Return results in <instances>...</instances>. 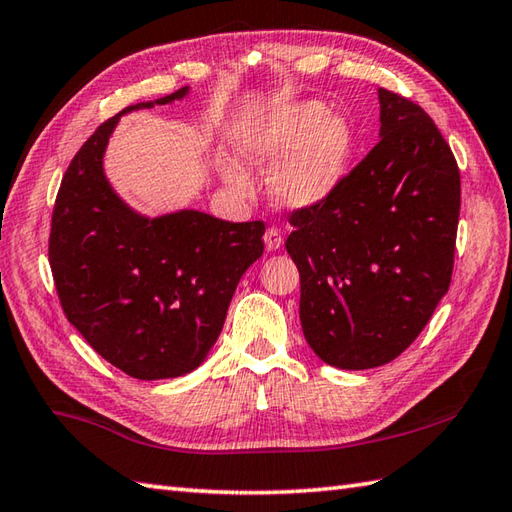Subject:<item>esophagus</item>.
<instances>
[{"instance_id":"esophagus-1","label":"esophagus","mask_w":512,"mask_h":512,"mask_svg":"<svg viewBox=\"0 0 512 512\" xmlns=\"http://www.w3.org/2000/svg\"><path fill=\"white\" fill-rule=\"evenodd\" d=\"M264 242L268 250H279L281 244H284V231L279 226H268V231L264 235Z\"/></svg>"}]
</instances>
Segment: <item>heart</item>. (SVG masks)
<instances>
[{
  "label": "heart",
  "instance_id": "b5f03b06",
  "mask_svg": "<svg viewBox=\"0 0 512 512\" xmlns=\"http://www.w3.org/2000/svg\"><path fill=\"white\" fill-rule=\"evenodd\" d=\"M352 149L350 127L317 101L292 103L257 123L244 143V156L257 167H273L281 200L306 206L323 200L339 184ZM237 189L248 191L242 171H228Z\"/></svg>",
  "mask_w": 512,
  "mask_h": 512
}]
</instances>
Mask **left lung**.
I'll use <instances>...</instances> for the list:
<instances>
[{
  "mask_svg": "<svg viewBox=\"0 0 512 512\" xmlns=\"http://www.w3.org/2000/svg\"><path fill=\"white\" fill-rule=\"evenodd\" d=\"M380 140L323 200L292 209L286 250L321 361L369 369L418 339L453 275L460 169L431 116L380 88Z\"/></svg>",
  "mask_w": 512,
  "mask_h": 512,
  "instance_id": "8db88e82",
  "label": "left lung"
}]
</instances>
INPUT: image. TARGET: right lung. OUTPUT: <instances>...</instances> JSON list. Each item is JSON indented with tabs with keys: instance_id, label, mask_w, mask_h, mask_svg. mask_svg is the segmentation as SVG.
<instances>
[{
	"instance_id": "add662e5",
	"label": "right lung",
	"mask_w": 512,
	"mask_h": 512,
	"mask_svg": "<svg viewBox=\"0 0 512 512\" xmlns=\"http://www.w3.org/2000/svg\"><path fill=\"white\" fill-rule=\"evenodd\" d=\"M180 88L154 103L182 99ZM116 114L76 151L54 200L48 259L63 314L96 354L140 380L193 372L222 332L246 268L264 253L262 220L200 211L147 220L116 198L103 151Z\"/></svg>"
}]
</instances>
